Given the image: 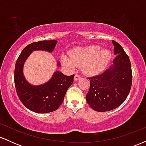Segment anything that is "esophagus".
<instances>
[{"instance_id": "obj_1", "label": "esophagus", "mask_w": 146, "mask_h": 146, "mask_svg": "<svg viewBox=\"0 0 146 146\" xmlns=\"http://www.w3.org/2000/svg\"><path fill=\"white\" fill-rule=\"evenodd\" d=\"M80 78H81V76H80V75H78V74H75V77H74V80H75V81H77V80H80Z\"/></svg>"}]
</instances>
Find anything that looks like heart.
Returning a JSON list of instances; mask_svg holds the SVG:
<instances>
[{
	"label": "heart",
	"mask_w": 146,
	"mask_h": 146,
	"mask_svg": "<svg viewBox=\"0 0 146 146\" xmlns=\"http://www.w3.org/2000/svg\"><path fill=\"white\" fill-rule=\"evenodd\" d=\"M110 56V52L108 50L101 49L98 46H90L77 49L71 55V60L76 66H84L86 73L95 75L104 69ZM62 62L68 67H73L71 62L65 57L62 58Z\"/></svg>",
	"instance_id": "obj_1"
}]
</instances>
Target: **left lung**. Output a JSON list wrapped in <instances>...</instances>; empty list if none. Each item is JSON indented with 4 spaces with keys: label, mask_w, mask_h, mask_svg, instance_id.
Returning a JSON list of instances; mask_svg holds the SVG:
<instances>
[{
    "label": "left lung",
    "mask_w": 146,
    "mask_h": 146,
    "mask_svg": "<svg viewBox=\"0 0 146 146\" xmlns=\"http://www.w3.org/2000/svg\"><path fill=\"white\" fill-rule=\"evenodd\" d=\"M114 46L113 65L102 74L88 78L90 88L86 102L98 112L112 110L123 104L130 93L132 82L131 64L128 55L116 41Z\"/></svg>",
    "instance_id": "1"
}]
</instances>
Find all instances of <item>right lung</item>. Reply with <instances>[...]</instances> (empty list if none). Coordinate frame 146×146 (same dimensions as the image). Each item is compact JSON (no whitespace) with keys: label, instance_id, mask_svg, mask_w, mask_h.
<instances>
[{"label":"right lung","instance_id":"1","mask_svg":"<svg viewBox=\"0 0 146 146\" xmlns=\"http://www.w3.org/2000/svg\"><path fill=\"white\" fill-rule=\"evenodd\" d=\"M56 40L34 42L25 46L16 60L14 71V84L16 93L23 105L31 111L47 113L55 111L62 104L68 88L73 82L74 74L67 76L57 71L47 83L32 86L25 80L23 67L25 60L35 50L53 51ZM60 64L58 62V65Z\"/></svg>","mask_w":146,"mask_h":146}]
</instances>
